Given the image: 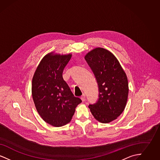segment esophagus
<instances>
[{"instance_id":"1","label":"esophagus","mask_w":160,"mask_h":160,"mask_svg":"<svg viewBox=\"0 0 160 160\" xmlns=\"http://www.w3.org/2000/svg\"><path fill=\"white\" fill-rule=\"evenodd\" d=\"M80 98L82 100V101H85V99H86V98H85V95H82V96H81V97H80Z\"/></svg>"}]
</instances>
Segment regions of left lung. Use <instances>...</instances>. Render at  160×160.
Returning a JSON list of instances; mask_svg holds the SVG:
<instances>
[{"label":"left lung","mask_w":160,"mask_h":160,"mask_svg":"<svg viewBox=\"0 0 160 160\" xmlns=\"http://www.w3.org/2000/svg\"><path fill=\"white\" fill-rule=\"evenodd\" d=\"M84 59L96 78L99 91L98 101L89 108L99 122H112L126 106L129 91L127 75L116 58L105 48H96Z\"/></svg>","instance_id":"obj_1"}]
</instances>
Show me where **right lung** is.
Segmentation results:
<instances>
[{"label":"right lung","mask_w":160,"mask_h":160,"mask_svg":"<svg viewBox=\"0 0 160 160\" xmlns=\"http://www.w3.org/2000/svg\"><path fill=\"white\" fill-rule=\"evenodd\" d=\"M71 56V54H46L32 78V94L37 112L45 122L56 127L70 122L76 107L82 102L62 77Z\"/></svg>","instance_id":"add662e5"}]
</instances>
